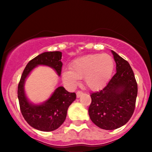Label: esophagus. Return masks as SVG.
Returning a JSON list of instances; mask_svg holds the SVG:
<instances>
[{
    "label": "esophagus",
    "mask_w": 152,
    "mask_h": 152,
    "mask_svg": "<svg viewBox=\"0 0 152 152\" xmlns=\"http://www.w3.org/2000/svg\"><path fill=\"white\" fill-rule=\"evenodd\" d=\"M82 95H83V92H82V91H77V92L76 93V95L77 98H79Z\"/></svg>",
    "instance_id": "esophagus-1"
}]
</instances>
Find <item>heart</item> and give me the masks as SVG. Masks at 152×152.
Here are the masks:
<instances>
[{"label": "heart", "instance_id": "heart-1", "mask_svg": "<svg viewBox=\"0 0 152 152\" xmlns=\"http://www.w3.org/2000/svg\"><path fill=\"white\" fill-rule=\"evenodd\" d=\"M115 63L107 54L84 55L73 60L69 69H64L61 77L64 82L70 88L76 86L80 78L84 77L85 84L93 91L105 86L113 75Z\"/></svg>", "mask_w": 152, "mask_h": 152}]
</instances>
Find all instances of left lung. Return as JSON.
Returning a JSON list of instances; mask_svg holds the SVG:
<instances>
[{"label":"left lung","mask_w":152,"mask_h":152,"mask_svg":"<svg viewBox=\"0 0 152 152\" xmlns=\"http://www.w3.org/2000/svg\"><path fill=\"white\" fill-rule=\"evenodd\" d=\"M116 64V73L107 86L91 93L88 114L93 123L105 130L121 127L134 113L138 86L127 61L111 50Z\"/></svg>","instance_id":"8db88e82"}]
</instances>
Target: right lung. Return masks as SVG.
I'll return each instance as SVG.
<instances>
[{
  "mask_svg": "<svg viewBox=\"0 0 152 152\" xmlns=\"http://www.w3.org/2000/svg\"><path fill=\"white\" fill-rule=\"evenodd\" d=\"M61 52H45L31 60L23 72L18 86V98L24 119L34 129L41 132L57 129L65 121L69 106L75 100L76 94L69 93L63 86L55 89L47 100L34 104L29 100L25 91V83L31 72L38 66L53 68L60 77L62 62Z\"/></svg>",
  "mask_w": 152,
  "mask_h": 152,
  "instance_id": "add662e5",
  "label": "right lung"
}]
</instances>
